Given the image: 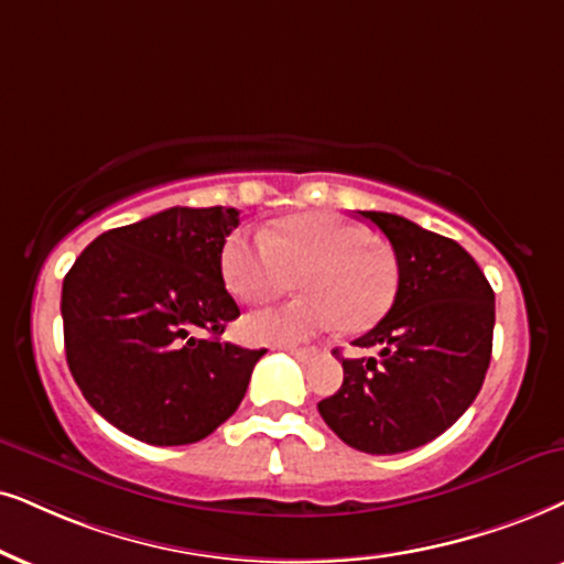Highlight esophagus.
<instances>
[{
    "instance_id": "esophagus-1",
    "label": "esophagus",
    "mask_w": 564,
    "mask_h": 564,
    "mask_svg": "<svg viewBox=\"0 0 564 564\" xmlns=\"http://www.w3.org/2000/svg\"><path fill=\"white\" fill-rule=\"evenodd\" d=\"M286 351L294 356L296 361H302V365H306V361H312L315 359V348H294V346H286Z\"/></svg>"
}]
</instances>
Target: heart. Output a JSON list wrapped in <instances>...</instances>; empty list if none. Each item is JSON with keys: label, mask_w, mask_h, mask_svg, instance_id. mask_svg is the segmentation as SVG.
Returning a JSON list of instances; mask_svg holds the SVG:
<instances>
[{"label": "heart", "mask_w": 564, "mask_h": 564, "mask_svg": "<svg viewBox=\"0 0 564 564\" xmlns=\"http://www.w3.org/2000/svg\"><path fill=\"white\" fill-rule=\"evenodd\" d=\"M220 275L247 304L283 294L296 278L304 296L245 319L247 338L270 346L299 344L335 325L351 335L372 330L393 310L401 283L393 254L335 213H296L265 234H231L220 249Z\"/></svg>", "instance_id": "obj_1"}]
</instances>
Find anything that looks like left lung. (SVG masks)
<instances>
[{
  "instance_id": "left-lung-1",
  "label": "left lung",
  "mask_w": 564,
  "mask_h": 564,
  "mask_svg": "<svg viewBox=\"0 0 564 564\" xmlns=\"http://www.w3.org/2000/svg\"><path fill=\"white\" fill-rule=\"evenodd\" d=\"M359 216L388 237L401 283L388 317L354 340L377 354L344 359V384L317 409L346 445L393 455L440 437L479 395L495 291L458 241L393 213Z\"/></svg>"
}]
</instances>
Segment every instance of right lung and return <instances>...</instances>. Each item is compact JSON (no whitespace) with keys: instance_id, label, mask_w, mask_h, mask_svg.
Masks as SVG:
<instances>
[{"instance_id":"right-lung-1","label":"right lung","mask_w":564,"mask_h":564,"mask_svg":"<svg viewBox=\"0 0 564 564\" xmlns=\"http://www.w3.org/2000/svg\"><path fill=\"white\" fill-rule=\"evenodd\" d=\"M237 208H169L90 241L62 283L64 351L85 401L148 445L216 432L265 348L220 344L239 306L220 249ZM205 329L210 339H197Z\"/></svg>"}]
</instances>
